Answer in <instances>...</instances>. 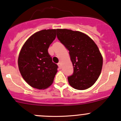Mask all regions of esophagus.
Returning <instances> with one entry per match:
<instances>
[{
  "label": "esophagus",
  "mask_w": 121,
  "mask_h": 121,
  "mask_svg": "<svg viewBox=\"0 0 121 121\" xmlns=\"http://www.w3.org/2000/svg\"><path fill=\"white\" fill-rule=\"evenodd\" d=\"M58 67L61 68V63L60 62H59V63H58Z\"/></svg>",
  "instance_id": "1"
}]
</instances>
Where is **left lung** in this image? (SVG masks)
I'll list each match as a JSON object with an SVG mask.
<instances>
[{"label": "left lung", "mask_w": 121, "mask_h": 121, "mask_svg": "<svg viewBox=\"0 0 121 121\" xmlns=\"http://www.w3.org/2000/svg\"><path fill=\"white\" fill-rule=\"evenodd\" d=\"M57 37L69 51L74 72L68 77L74 88L84 90L98 80L103 59L97 44L89 36L78 31L57 29Z\"/></svg>", "instance_id": "1"}]
</instances>
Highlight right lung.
<instances>
[{
  "instance_id": "add662e5",
  "label": "right lung",
  "mask_w": 121,
  "mask_h": 121,
  "mask_svg": "<svg viewBox=\"0 0 121 121\" xmlns=\"http://www.w3.org/2000/svg\"><path fill=\"white\" fill-rule=\"evenodd\" d=\"M56 29L42 30L27 40L18 58V66L26 82L35 88L46 89L53 83L58 65L48 48L56 37Z\"/></svg>"
}]
</instances>
